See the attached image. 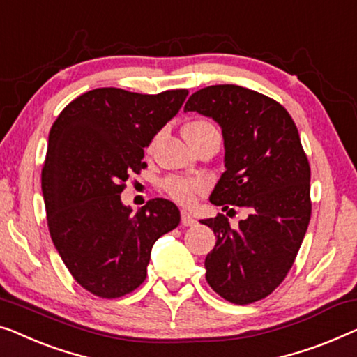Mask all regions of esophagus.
<instances>
[{
	"instance_id": "esophagus-1",
	"label": "esophagus",
	"mask_w": 357,
	"mask_h": 357,
	"mask_svg": "<svg viewBox=\"0 0 357 357\" xmlns=\"http://www.w3.org/2000/svg\"><path fill=\"white\" fill-rule=\"evenodd\" d=\"M196 224V219L191 217V214H188L187 211H182V225L183 227H193Z\"/></svg>"
}]
</instances>
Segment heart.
Returning a JSON list of instances; mask_svg holds the SVG:
<instances>
[{
  "label": "heart",
  "mask_w": 357,
  "mask_h": 357,
  "mask_svg": "<svg viewBox=\"0 0 357 357\" xmlns=\"http://www.w3.org/2000/svg\"><path fill=\"white\" fill-rule=\"evenodd\" d=\"M185 137L187 135H199V133L217 132V128L208 121H193L185 127ZM149 148H153V144ZM164 190L169 196L180 204H191L196 199V196L203 193L206 190V183L203 180L185 178V177H169L164 180Z\"/></svg>",
  "instance_id": "heart-1"
}]
</instances>
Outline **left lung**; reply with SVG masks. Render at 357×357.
I'll use <instances>...</instances> for the list:
<instances>
[{"label":"left lung","instance_id":"left-lung-1","mask_svg":"<svg viewBox=\"0 0 357 357\" xmlns=\"http://www.w3.org/2000/svg\"><path fill=\"white\" fill-rule=\"evenodd\" d=\"M187 111L222 128L225 172L209 201L250 213L238 229L222 214L199 220L217 238L204 261L206 280L234 304L259 301L287 277L311 219V169L298 128L282 105L238 85L198 90Z\"/></svg>","mask_w":357,"mask_h":357}]
</instances>
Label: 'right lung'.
Here are the masks:
<instances>
[{
  "mask_svg": "<svg viewBox=\"0 0 357 357\" xmlns=\"http://www.w3.org/2000/svg\"><path fill=\"white\" fill-rule=\"evenodd\" d=\"M187 96L96 89L69 102L51 127L41 170L50 235L72 277L96 296L140 287L153 245L180 224L172 201L154 198L132 214L121 193L144 166L143 148Z\"/></svg>",
  "mask_w": 357,
  "mask_h": 357,
  "instance_id": "right-lung-1",
  "label": "right lung"
}]
</instances>
